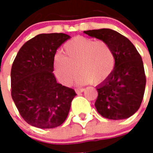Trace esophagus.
I'll list each match as a JSON object with an SVG mask.
<instances>
[{
	"instance_id": "1",
	"label": "esophagus",
	"mask_w": 153,
	"mask_h": 153,
	"mask_svg": "<svg viewBox=\"0 0 153 153\" xmlns=\"http://www.w3.org/2000/svg\"><path fill=\"white\" fill-rule=\"evenodd\" d=\"M85 90V89L80 88V89H76V93H80L82 92H83Z\"/></svg>"
}]
</instances>
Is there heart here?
<instances>
[{"label":"heart","instance_id":"b5f03b06","mask_svg":"<svg viewBox=\"0 0 153 153\" xmlns=\"http://www.w3.org/2000/svg\"><path fill=\"white\" fill-rule=\"evenodd\" d=\"M64 55L54 57V72L64 85H70L78 75L81 83L100 84L107 80L115 69V56L105 40L78 36L63 46Z\"/></svg>","mask_w":153,"mask_h":153}]
</instances>
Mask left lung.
<instances>
[{
    "label": "left lung",
    "mask_w": 153,
    "mask_h": 153,
    "mask_svg": "<svg viewBox=\"0 0 153 153\" xmlns=\"http://www.w3.org/2000/svg\"><path fill=\"white\" fill-rule=\"evenodd\" d=\"M84 33L107 42L116 60L111 76L97 87V112L109 120L129 118L140 107L145 92L146 78L141 56L129 39L113 30H90Z\"/></svg>",
    "instance_id": "8db88e82"
}]
</instances>
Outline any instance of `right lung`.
I'll return each instance as SVG.
<instances>
[{
    "label": "right lung",
    "mask_w": 153,
    "mask_h": 153,
    "mask_svg": "<svg viewBox=\"0 0 153 153\" xmlns=\"http://www.w3.org/2000/svg\"><path fill=\"white\" fill-rule=\"evenodd\" d=\"M70 38L65 33H41L17 53L10 72L11 97L28 124L52 129L64 122L76 93L56 83L53 62L56 50Z\"/></svg>",
    "instance_id": "obj_1"
}]
</instances>
